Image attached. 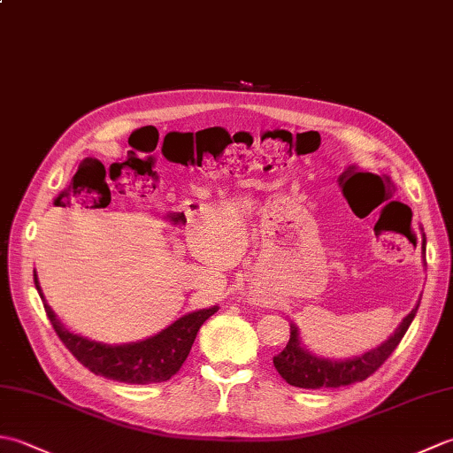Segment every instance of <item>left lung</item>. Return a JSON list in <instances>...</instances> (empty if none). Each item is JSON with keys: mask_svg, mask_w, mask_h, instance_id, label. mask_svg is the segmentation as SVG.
<instances>
[{"mask_svg": "<svg viewBox=\"0 0 453 453\" xmlns=\"http://www.w3.org/2000/svg\"><path fill=\"white\" fill-rule=\"evenodd\" d=\"M418 305L420 302L415 305V310L401 321L395 333H393L386 342H381L378 349H373L362 356H356V358L350 360L319 358V356L307 352L300 344L297 326L290 325V341H288L286 349L280 354L274 356V368L288 383H290V386L303 389L341 388L352 386L356 381H364L389 358L393 350L397 349L401 339L409 329V325L415 319Z\"/></svg>", "mask_w": 453, "mask_h": 453, "instance_id": "8db88e82", "label": "left lung"}]
</instances>
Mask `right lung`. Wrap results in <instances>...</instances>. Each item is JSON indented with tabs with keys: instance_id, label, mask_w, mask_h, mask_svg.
Returning a JSON list of instances; mask_svg holds the SVG:
<instances>
[{
	"instance_id": "1",
	"label": "right lung",
	"mask_w": 453,
	"mask_h": 453,
	"mask_svg": "<svg viewBox=\"0 0 453 453\" xmlns=\"http://www.w3.org/2000/svg\"><path fill=\"white\" fill-rule=\"evenodd\" d=\"M35 286L42 297L44 311L48 319H50L56 334L60 336L65 349L78 358V362H81L95 375H103V378L122 383H138V386L171 380L180 370L182 362L187 360L202 323L218 311V305L208 307V310L192 311L146 341L112 346L95 342L85 339V336L67 331L58 321L50 305L46 303L41 286H38L36 274Z\"/></svg>"
}]
</instances>
